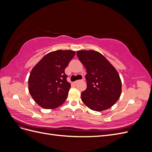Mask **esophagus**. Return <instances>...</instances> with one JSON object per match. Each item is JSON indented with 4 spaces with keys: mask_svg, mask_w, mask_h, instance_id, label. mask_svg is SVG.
<instances>
[{
    "mask_svg": "<svg viewBox=\"0 0 152 152\" xmlns=\"http://www.w3.org/2000/svg\"><path fill=\"white\" fill-rule=\"evenodd\" d=\"M84 80V79H82V80ZM79 81H80V80H76V81H75V82H74V83H75V84H77V82H79Z\"/></svg>",
    "mask_w": 152,
    "mask_h": 152,
    "instance_id": "esophagus-1",
    "label": "esophagus"
}]
</instances>
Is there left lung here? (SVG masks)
Listing matches in <instances>:
<instances>
[{
    "instance_id": "obj_1",
    "label": "left lung",
    "mask_w": 152,
    "mask_h": 152,
    "mask_svg": "<svg viewBox=\"0 0 152 152\" xmlns=\"http://www.w3.org/2000/svg\"><path fill=\"white\" fill-rule=\"evenodd\" d=\"M77 54L87 71V89L82 92V101L94 111L111 108L120 98L122 91L121 80L116 69L95 50H79Z\"/></svg>"
}]
</instances>
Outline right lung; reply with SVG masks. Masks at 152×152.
I'll return each mask as SVG.
<instances>
[{
	"label": "right lung",
	"instance_id": "obj_1",
	"mask_svg": "<svg viewBox=\"0 0 152 152\" xmlns=\"http://www.w3.org/2000/svg\"><path fill=\"white\" fill-rule=\"evenodd\" d=\"M75 54V52L70 50L50 52L32 69L28 90L41 107L54 109L65 102L71 85L66 80L65 70Z\"/></svg>",
	"mask_w": 152,
	"mask_h": 152
}]
</instances>
